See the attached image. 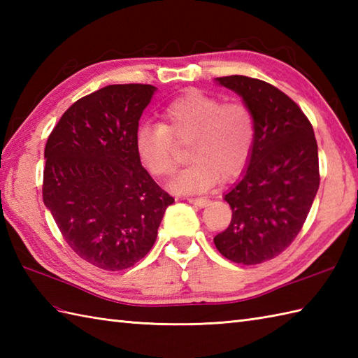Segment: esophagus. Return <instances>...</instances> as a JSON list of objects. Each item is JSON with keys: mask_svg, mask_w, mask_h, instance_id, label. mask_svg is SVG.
Wrapping results in <instances>:
<instances>
[{"mask_svg": "<svg viewBox=\"0 0 358 358\" xmlns=\"http://www.w3.org/2000/svg\"><path fill=\"white\" fill-rule=\"evenodd\" d=\"M187 201L195 204V206H199V208H206L209 204L208 199H187Z\"/></svg>", "mask_w": 358, "mask_h": 358, "instance_id": "1", "label": "esophagus"}]
</instances>
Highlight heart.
<instances>
[{"mask_svg":"<svg viewBox=\"0 0 358 358\" xmlns=\"http://www.w3.org/2000/svg\"><path fill=\"white\" fill-rule=\"evenodd\" d=\"M162 123H141L135 131L140 162L155 177H169L177 167V144L191 140L192 163L171 180L177 194H200L220 175L232 178L248 166L255 144V118L243 103H223L201 90H189L166 106Z\"/></svg>","mask_w":358,"mask_h":358,"instance_id":"b5f03b06","label":"heart"}]
</instances>
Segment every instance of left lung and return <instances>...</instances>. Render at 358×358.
Returning <instances> with one entry per match:
<instances>
[{
    "mask_svg": "<svg viewBox=\"0 0 358 358\" xmlns=\"http://www.w3.org/2000/svg\"><path fill=\"white\" fill-rule=\"evenodd\" d=\"M215 83L241 96L257 132L248 166L224 194L231 224L214 243L227 260L258 264L291 245L313 206L320 185L314 129L299 106L269 83L245 75Z\"/></svg>",
    "mask_w": 358,
    "mask_h": 358,
    "instance_id": "left-lung-1",
    "label": "left lung"
}]
</instances>
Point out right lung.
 <instances>
[{"label": "right lung", "instance_id": "add662e5", "mask_svg": "<svg viewBox=\"0 0 358 358\" xmlns=\"http://www.w3.org/2000/svg\"><path fill=\"white\" fill-rule=\"evenodd\" d=\"M155 90L112 85L83 96L45 143V208L73 252L100 269L138 263L173 203L135 150V131Z\"/></svg>", "mask_w": 358, "mask_h": 358}]
</instances>
